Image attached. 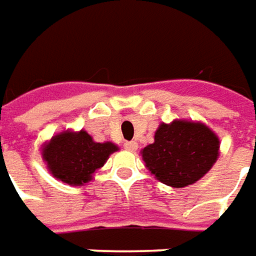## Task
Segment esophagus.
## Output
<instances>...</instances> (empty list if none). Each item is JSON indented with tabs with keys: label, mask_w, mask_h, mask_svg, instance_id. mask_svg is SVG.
<instances>
[{
	"label": "esophagus",
	"mask_w": 256,
	"mask_h": 256,
	"mask_svg": "<svg viewBox=\"0 0 256 256\" xmlns=\"http://www.w3.org/2000/svg\"><path fill=\"white\" fill-rule=\"evenodd\" d=\"M124 146H125V150H128V151H136V148H138V144L135 142V141H130V142H125L124 144Z\"/></svg>",
	"instance_id": "esophagus-1"
}]
</instances>
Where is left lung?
Instances as JSON below:
<instances>
[{
	"label": "left lung",
	"instance_id": "1",
	"mask_svg": "<svg viewBox=\"0 0 256 256\" xmlns=\"http://www.w3.org/2000/svg\"><path fill=\"white\" fill-rule=\"evenodd\" d=\"M220 138L200 121L160 124L154 142L141 150L148 171L160 182L184 188L200 181L220 156Z\"/></svg>",
	"mask_w": 256,
	"mask_h": 256
}]
</instances>
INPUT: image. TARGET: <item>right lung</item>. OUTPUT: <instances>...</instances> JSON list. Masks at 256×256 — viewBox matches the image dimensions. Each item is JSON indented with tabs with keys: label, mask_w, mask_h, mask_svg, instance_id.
Instances as JSON below:
<instances>
[{
	"label": "right lung",
	"mask_w": 256,
	"mask_h": 256,
	"mask_svg": "<svg viewBox=\"0 0 256 256\" xmlns=\"http://www.w3.org/2000/svg\"><path fill=\"white\" fill-rule=\"evenodd\" d=\"M118 150V145L111 141H94L84 130H66L46 141L41 154L54 178L68 185L82 186L92 181L94 174L102 168L110 155Z\"/></svg>",
	"instance_id": "1"
}]
</instances>
